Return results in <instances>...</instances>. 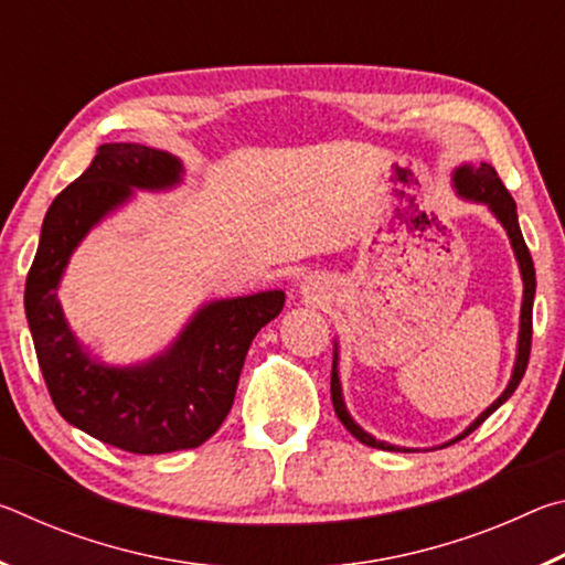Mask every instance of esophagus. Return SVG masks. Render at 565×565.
Wrapping results in <instances>:
<instances>
[{
	"instance_id": "1",
	"label": "esophagus",
	"mask_w": 565,
	"mask_h": 565,
	"mask_svg": "<svg viewBox=\"0 0 565 565\" xmlns=\"http://www.w3.org/2000/svg\"><path fill=\"white\" fill-rule=\"evenodd\" d=\"M299 294L311 301H319L323 296V284L319 276H306V279L299 284Z\"/></svg>"
}]
</instances>
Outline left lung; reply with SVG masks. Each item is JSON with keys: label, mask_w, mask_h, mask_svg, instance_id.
Returning <instances> with one entry per match:
<instances>
[{"label": "left lung", "mask_w": 565, "mask_h": 565, "mask_svg": "<svg viewBox=\"0 0 565 565\" xmlns=\"http://www.w3.org/2000/svg\"><path fill=\"white\" fill-rule=\"evenodd\" d=\"M451 184L454 191L466 202H473V204H483L489 206V212L495 216V222H499L505 234H509V242L513 246V254H515V262H519V271H521V279H523V301H521V323H519V347H515V361H513V371H511V379H509V386L503 388V394L493 401V404L481 411L473 418V424H468V428H463L461 434L451 441H446L436 448H446L456 441H461L471 431H476L478 426L483 424L486 418H489L495 408L501 404H505L513 396V391L519 388L521 379L525 374V366H529V353H531V337H533V296H535V269H533V259H531V252L529 246L523 242V234H521V226H519V214H515V202L513 196L509 194V189L503 186V181L495 174V169L491 164H481L473 167V164H461L454 169L451 174ZM331 401H333V411H337V416L343 426H347V431L359 438L361 444H366L371 448H381V451H414V448H406V446H394L388 441H379L376 436H371L369 431H363V428L356 424V420L351 418L349 408H347V401H343V391H341V379H339V343H333V369H331Z\"/></svg>", "instance_id": "8db88e82"}]
</instances>
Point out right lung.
Instances as JSON below:
<instances>
[{
  "label": "right lung",
  "mask_w": 565,
  "mask_h": 565,
  "mask_svg": "<svg viewBox=\"0 0 565 565\" xmlns=\"http://www.w3.org/2000/svg\"><path fill=\"white\" fill-rule=\"evenodd\" d=\"M181 179L184 167L169 151L102 145L89 169L52 202L26 276V323L56 411L129 454L184 451L212 438L232 411L248 347L286 299L274 289L206 301L164 351L129 366L99 361L74 337L56 289L76 246L134 191H167Z\"/></svg>",
  "instance_id": "1"
}]
</instances>
